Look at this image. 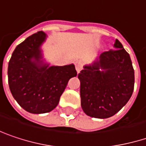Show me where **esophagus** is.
<instances>
[{
    "mask_svg": "<svg viewBox=\"0 0 146 146\" xmlns=\"http://www.w3.org/2000/svg\"><path fill=\"white\" fill-rule=\"evenodd\" d=\"M82 62L80 60H77L75 62V68H76V71L77 73H79L82 70Z\"/></svg>",
    "mask_w": 146,
    "mask_h": 146,
    "instance_id": "34e87169",
    "label": "esophagus"
}]
</instances>
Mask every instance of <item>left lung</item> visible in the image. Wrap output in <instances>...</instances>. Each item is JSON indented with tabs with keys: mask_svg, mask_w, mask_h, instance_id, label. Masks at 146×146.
<instances>
[{
	"mask_svg": "<svg viewBox=\"0 0 146 146\" xmlns=\"http://www.w3.org/2000/svg\"><path fill=\"white\" fill-rule=\"evenodd\" d=\"M114 48L103 52L78 73L81 106L88 116H114L131 98L135 74L129 54L116 39Z\"/></svg>",
	"mask_w": 146,
	"mask_h": 146,
	"instance_id": "left-lung-1",
	"label": "left lung"
}]
</instances>
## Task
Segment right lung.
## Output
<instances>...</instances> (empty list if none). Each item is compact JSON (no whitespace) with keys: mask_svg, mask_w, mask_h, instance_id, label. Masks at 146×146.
Segmentation results:
<instances>
[{"mask_svg":"<svg viewBox=\"0 0 146 146\" xmlns=\"http://www.w3.org/2000/svg\"><path fill=\"white\" fill-rule=\"evenodd\" d=\"M47 35L39 31L14 50L8 64V83L15 100L33 114L49 112L58 104L68 80L77 76L74 64L49 66L43 59Z\"/></svg>","mask_w":146,"mask_h":146,"instance_id":"right-lung-1","label":"right lung"}]
</instances>
